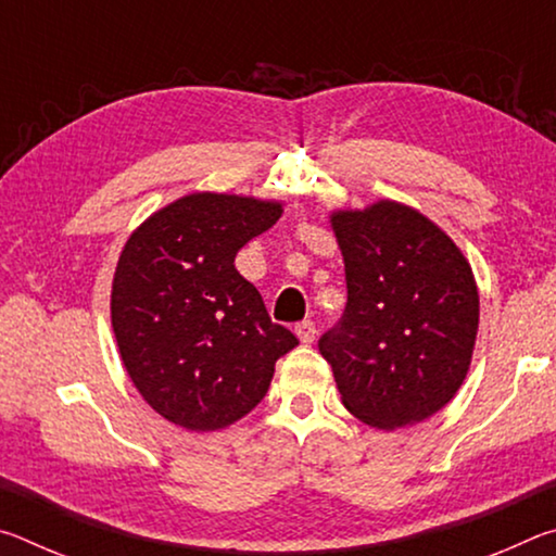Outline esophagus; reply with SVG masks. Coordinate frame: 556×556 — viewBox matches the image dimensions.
Listing matches in <instances>:
<instances>
[{
  "mask_svg": "<svg viewBox=\"0 0 556 556\" xmlns=\"http://www.w3.org/2000/svg\"><path fill=\"white\" fill-rule=\"evenodd\" d=\"M294 331H296L301 343H314L316 341V324L312 321V318H308V321L296 324Z\"/></svg>",
  "mask_w": 556,
  "mask_h": 556,
  "instance_id": "obj_1",
  "label": "esophagus"
}]
</instances>
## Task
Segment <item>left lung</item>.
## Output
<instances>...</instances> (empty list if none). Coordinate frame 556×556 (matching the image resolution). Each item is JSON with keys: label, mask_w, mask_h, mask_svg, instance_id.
<instances>
[{"label": "left lung", "mask_w": 556, "mask_h": 556, "mask_svg": "<svg viewBox=\"0 0 556 556\" xmlns=\"http://www.w3.org/2000/svg\"><path fill=\"white\" fill-rule=\"evenodd\" d=\"M348 304L318 351L343 407L384 431L454 400L478 333V287L464 252L427 215L382 199L331 213Z\"/></svg>", "instance_id": "left-lung-1"}]
</instances>
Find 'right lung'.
<instances>
[{
    "instance_id": "right-lung-1",
    "label": "right lung",
    "mask_w": 556,
    "mask_h": 556,
    "mask_svg": "<svg viewBox=\"0 0 556 556\" xmlns=\"http://www.w3.org/2000/svg\"><path fill=\"white\" fill-rule=\"evenodd\" d=\"M281 201L188 193L129 235L110 316L137 392L188 431L235 425L265 397L296 336L271 324L235 255L281 218Z\"/></svg>"
}]
</instances>
